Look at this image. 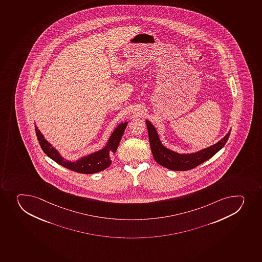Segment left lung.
Here are the masks:
<instances>
[{
	"label": "left lung",
	"mask_w": 262,
	"mask_h": 262,
	"mask_svg": "<svg viewBox=\"0 0 262 262\" xmlns=\"http://www.w3.org/2000/svg\"><path fill=\"white\" fill-rule=\"evenodd\" d=\"M145 122L148 128V139L154 159L161 166L173 171L190 170L212 158L215 154L225 146L231 133L230 129V132L221 141L202 150L194 153L179 154L165 147L161 143L158 133L153 124L148 120Z\"/></svg>",
	"instance_id": "8db88e82"
}]
</instances>
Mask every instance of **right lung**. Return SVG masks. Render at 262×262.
I'll return each mask as SVG.
<instances>
[{"label": "right lung", "instance_id": "right-lung-1", "mask_svg": "<svg viewBox=\"0 0 262 262\" xmlns=\"http://www.w3.org/2000/svg\"><path fill=\"white\" fill-rule=\"evenodd\" d=\"M127 124L128 122H122L121 124H119L115 128L106 145L104 146V148H101V150L81 157L79 160L76 161H68L67 159L64 158L59 153V151L45 139L36 125H35V129L41 149L50 158L52 159L53 161H55L60 166L78 173L91 174L103 171L111 165L112 156L116 152Z\"/></svg>", "mask_w": 262, "mask_h": 262}]
</instances>
